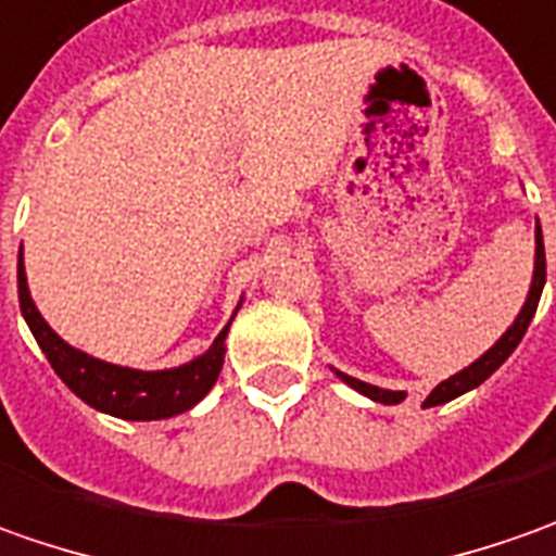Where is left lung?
Wrapping results in <instances>:
<instances>
[{
	"label": "left lung",
	"instance_id": "left-lung-1",
	"mask_svg": "<svg viewBox=\"0 0 556 556\" xmlns=\"http://www.w3.org/2000/svg\"><path fill=\"white\" fill-rule=\"evenodd\" d=\"M542 289H545V242H542V224L535 220V264H532V282H529V292L527 301H523V307H520V314L517 319L507 326V332L492 348H489L486 354H480L470 366H465L462 372L450 375L446 381H440L437 388L431 391V396L425 400V406L431 409V406H443V403H450L455 396H462V393L473 391V388H480L483 381H486L489 375L495 372L502 363H505L507 356L517 351V344L523 341L527 336L529 323H532V316H535V307H539V298H542ZM332 372L348 384V388H354L356 393H363V396H369L375 403H384V406H396V403H403L406 400V391H388V388H375V384H366V381H359L354 375L348 372Z\"/></svg>",
	"mask_w": 556,
	"mask_h": 556
}]
</instances>
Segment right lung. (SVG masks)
Masks as SVG:
<instances>
[{"mask_svg": "<svg viewBox=\"0 0 556 556\" xmlns=\"http://www.w3.org/2000/svg\"><path fill=\"white\" fill-rule=\"evenodd\" d=\"M17 298H21V314L27 319L29 332L42 348V354L51 363V369L58 372V378L91 409L106 412L113 418H125V421H160V418H172V415L193 409L218 381L224 354H227L224 341H227L233 316L242 307L240 298L230 323L220 329L205 354L193 356L181 366H172V369L144 372V369L116 366V363L86 354L51 329L29 295L24 249L17 252Z\"/></svg>", "mask_w": 556, "mask_h": 556, "instance_id": "right-lung-1", "label": "right lung"}]
</instances>
